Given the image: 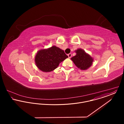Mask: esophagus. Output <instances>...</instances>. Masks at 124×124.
<instances>
[{
    "label": "esophagus",
    "instance_id": "34e87169",
    "mask_svg": "<svg viewBox=\"0 0 124 124\" xmlns=\"http://www.w3.org/2000/svg\"><path fill=\"white\" fill-rule=\"evenodd\" d=\"M68 57H69V58H71V53L68 54Z\"/></svg>",
    "mask_w": 124,
    "mask_h": 124
}]
</instances>
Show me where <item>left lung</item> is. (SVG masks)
<instances>
[{
  "label": "left lung",
  "instance_id": "left-lung-1",
  "mask_svg": "<svg viewBox=\"0 0 124 124\" xmlns=\"http://www.w3.org/2000/svg\"><path fill=\"white\" fill-rule=\"evenodd\" d=\"M76 55L71 58L75 65L81 70H86L92 64L93 59L82 49L76 51Z\"/></svg>",
  "mask_w": 124,
  "mask_h": 124
}]
</instances>
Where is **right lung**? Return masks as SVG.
<instances>
[{"instance_id": "1", "label": "right lung", "mask_w": 124, "mask_h": 124, "mask_svg": "<svg viewBox=\"0 0 124 124\" xmlns=\"http://www.w3.org/2000/svg\"><path fill=\"white\" fill-rule=\"evenodd\" d=\"M68 56L64 52L56 46L39 51L35 56V63L41 71L50 72L55 70L59 64Z\"/></svg>"}]
</instances>
